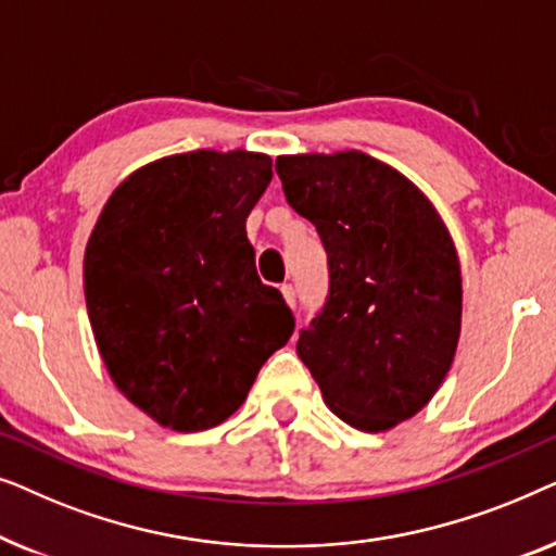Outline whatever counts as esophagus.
Listing matches in <instances>:
<instances>
[{
    "instance_id": "obj_1",
    "label": "esophagus",
    "mask_w": 556,
    "mask_h": 556,
    "mask_svg": "<svg viewBox=\"0 0 556 556\" xmlns=\"http://www.w3.org/2000/svg\"><path fill=\"white\" fill-rule=\"evenodd\" d=\"M280 293H283V299H286L288 306L295 308V291H293V286L291 283H283V286H280Z\"/></svg>"
}]
</instances>
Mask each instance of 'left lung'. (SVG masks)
Returning a JSON list of instances; mask_svg holds the SVG:
<instances>
[{
    "instance_id": "8db88e82",
    "label": "left lung",
    "mask_w": 556,
    "mask_h": 556,
    "mask_svg": "<svg viewBox=\"0 0 556 556\" xmlns=\"http://www.w3.org/2000/svg\"><path fill=\"white\" fill-rule=\"evenodd\" d=\"M291 207L329 255V299L299 356L337 417L392 430L440 390L460 339L455 242L425 192L364 151L276 159Z\"/></svg>"
}]
</instances>
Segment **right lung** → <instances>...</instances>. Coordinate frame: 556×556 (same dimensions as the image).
I'll return each instance as SVG.
<instances>
[{
	"label": "right lung",
	"instance_id": "1",
	"mask_svg": "<svg viewBox=\"0 0 556 556\" xmlns=\"http://www.w3.org/2000/svg\"><path fill=\"white\" fill-rule=\"evenodd\" d=\"M273 179L257 151L197 149L149 162L103 204L83 257L105 369L162 428L225 422L293 333L263 286L245 219Z\"/></svg>",
	"mask_w": 556,
	"mask_h": 556
}]
</instances>
